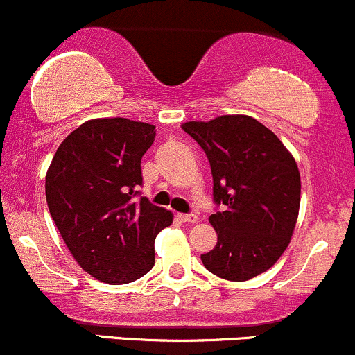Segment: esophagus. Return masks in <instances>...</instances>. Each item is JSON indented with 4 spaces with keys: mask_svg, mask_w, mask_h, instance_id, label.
I'll return each instance as SVG.
<instances>
[{
    "mask_svg": "<svg viewBox=\"0 0 355 355\" xmlns=\"http://www.w3.org/2000/svg\"><path fill=\"white\" fill-rule=\"evenodd\" d=\"M178 218L185 223H197L198 222V215H195V214H180L178 215Z\"/></svg>",
    "mask_w": 355,
    "mask_h": 355,
    "instance_id": "esophagus-1",
    "label": "esophagus"
}]
</instances>
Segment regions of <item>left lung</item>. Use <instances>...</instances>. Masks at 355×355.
Returning a JSON list of instances; mask_svg holds the SVG:
<instances>
[{
    "label": "left lung",
    "instance_id": "1",
    "mask_svg": "<svg viewBox=\"0 0 355 355\" xmlns=\"http://www.w3.org/2000/svg\"><path fill=\"white\" fill-rule=\"evenodd\" d=\"M182 130L205 152L214 177L210 215L217 245L203 266L220 279L243 282L270 268L291 243L300 207L295 158L267 126L247 115L187 121Z\"/></svg>",
    "mask_w": 355,
    "mask_h": 355
}]
</instances>
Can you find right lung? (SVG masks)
<instances>
[{
	"label": "right lung",
	"instance_id": "add662e5",
	"mask_svg": "<svg viewBox=\"0 0 355 355\" xmlns=\"http://www.w3.org/2000/svg\"><path fill=\"white\" fill-rule=\"evenodd\" d=\"M155 126L128 118L85 121L61 141L44 191L56 229L73 259L100 282L121 285L152 270L155 237L172 211L137 200L141 157Z\"/></svg>",
	"mask_w": 355,
	"mask_h": 355
}]
</instances>
